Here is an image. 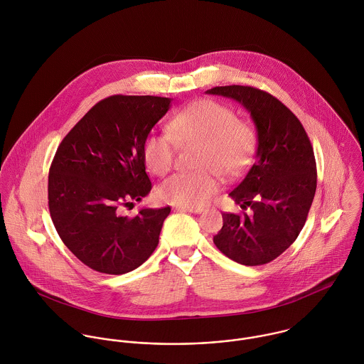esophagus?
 I'll list each match as a JSON object with an SVG mask.
<instances>
[{
  "mask_svg": "<svg viewBox=\"0 0 364 364\" xmlns=\"http://www.w3.org/2000/svg\"><path fill=\"white\" fill-rule=\"evenodd\" d=\"M175 210H178V211H189V213L199 214V213H202L205 208H198V206H175Z\"/></svg>",
  "mask_w": 364,
  "mask_h": 364,
  "instance_id": "esophagus-1",
  "label": "esophagus"
}]
</instances>
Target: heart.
<instances>
[{"instance_id": "heart-1", "label": "heart", "mask_w": 364, "mask_h": 364, "mask_svg": "<svg viewBox=\"0 0 364 364\" xmlns=\"http://www.w3.org/2000/svg\"><path fill=\"white\" fill-rule=\"evenodd\" d=\"M167 133H151L143 143L146 166L158 176L171 171L179 146L198 144L195 166L158 186V196L172 205L203 206L220 189V176L242 175L254 156L255 132L227 105L199 100L182 107L168 122Z\"/></svg>"}]
</instances>
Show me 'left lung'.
Masks as SVG:
<instances>
[{
    "instance_id": "left-lung-1",
    "label": "left lung",
    "mask_w": 364,
    "mask_h": 364,
    "mask_svg": "<svg viewBox=\"0 0 364 364\" xmlns=\"http://www.w3.org/2000/svg\"><path fill=\"white\" fill-rule=\"evenodd\" d=\"M206 94L242 105L258 137L254 164L230 192L237 205L252 213H223V227L213 242L241 264H264L282 255L306 224L316 189L310 139L287 106L258 88L228 85Z\"/></svg>"
}]
</instances>
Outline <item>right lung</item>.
Returning <instances> with one entry per match:
<instances>
[{"mask_svg": "<svg viewBox=\"0 0 364 364\" xmlns=\"http://www.w3.org/2000/svg\"><path fill=\"white\" fill-rule=\"evenodd\" d=\"M171 98L113 95L92 106L60 143L49 171V210L64 245L88 267L123 274L151 257L171 208L122 206L151 191L143 143Z\"/></svg>", "mask_w": 364, "mask_h": 364, "instance_id": "add662e5", "label": "right lung"}]
</instances>
